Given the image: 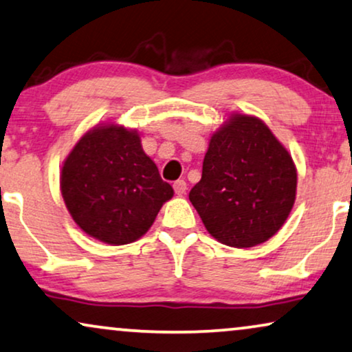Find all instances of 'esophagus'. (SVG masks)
<instances>
[{
  "label": "esophagus",
  "instance_id": "1",
  "mask_svg": "<svg viewBox=\"0 0 352 352\" xmlns=\"http://www.w3.org/2000/svg\"><path fill=\"white\" fill-rule=\"evenodd\" d=\"M173 187H175V192L177 195H184L186 190H187V182L184 179H179V181H176L175 184H173Z\"/></svg>",
  "mask_w": 352,
  "mask_h": 352
}]
</instances>
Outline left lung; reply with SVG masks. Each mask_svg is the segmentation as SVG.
I'll return each mask as SVG.
<instances>
[{
	"instance_id": "1",
	"label": "left lung",
	"mask_w": 352,
	"mask_h": 352,
	"mask_svg": "<svg viewBox=\"0 0 352 352\" xmlns=\"http://www.w3.org/2000/svg\"><path fill=\"white\" fill-rule=\"evenodd\" d=\"M296 168L256 117L235 113L210 139L189 200L221 243L250 248L282 228L295 204Z\"/></svg>"
}]
</instances>
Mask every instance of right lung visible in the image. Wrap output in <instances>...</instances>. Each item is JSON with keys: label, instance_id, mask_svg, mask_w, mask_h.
Segmentation results:
<instances>
[{"label": "right lung", "instance_id": "1", "mask_svg": "<svg viewBox=\"0 0 352 352\" xmlns=\"http://www.w3.org/2000/svg\"><path fill=\"white\" fill-rule=\"evenodd\" d=\"M60 190L75 223L109 245L142 237L175 194L138 133L117 124L91 129L76 142L62 166Z\"/></svg>", "mask_w": 352, "mask_h": 352}]
</instances>
